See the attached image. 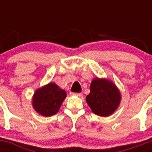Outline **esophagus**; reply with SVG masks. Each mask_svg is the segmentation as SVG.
<instances>
[{
	"instance_id": "obj_1",
	"label": "esophagus",
	"mask_w": 152,
	"mask_h": 152,
	"mask_svg": "<svg viewBox=\"0 0 152 152\" xmlns=\"http://www.w3.org/2000/svg\"><path fill=\"white\" fill-rule=\"evenodd\" d=\"M72 95H75V96H80V97H81V96H83V94H81V93H72Z\"/></svg>"
}]
</instances>
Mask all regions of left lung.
I'll return each mask as SVG.
<instances>
[{
	"mask_svg": "<svg viewBox=\"0 0 152 152\" xmlns=\"http://www.w3.org/2000/svg\"><path fill=\"white\" fill-rule=\"evenodd\" d=\"M120 99L119 91L111 81L96 78L91 82L86 101L94 113L108 116L117 109Z\"/></svg>",
	"mask_w": 152,
	"mask_h": 152,
	"instance_id": "left-lung-1",
	"label": "left lung"
}]
</instances>
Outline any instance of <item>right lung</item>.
I'll use <instances>...</instances> for the list:
<instances>
[{"label": "right lung", "mask_w": 152, "mask_h": 152, "mask_svg": "<svg viewBox=\"0 0 152 152\" xmlns=\"http://www.w3.org/2000/svg\"><path fill=\"white\" fill-rule=\"evenodd\" d=\"M66 97V92L55 83H50L35 92L33 106L35 110L45 116L57 113Z\"/></svg>", "instance_id": "right-lung-1"}]
</instances>
